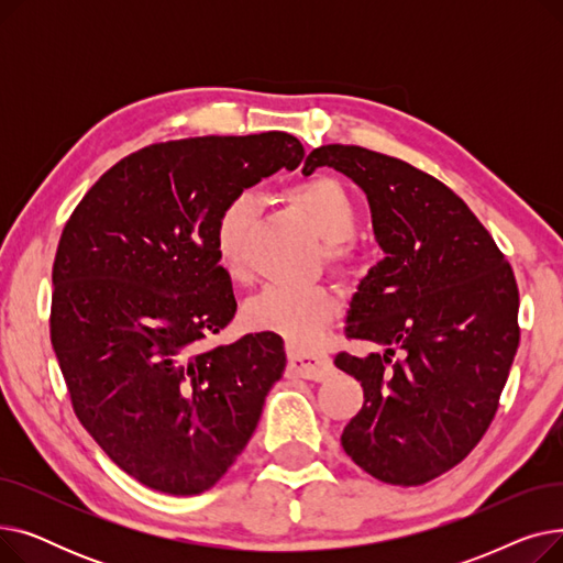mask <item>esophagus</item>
I'll return each mask as SVG.
<instances>
[{
  "mask_svg": "<svg viewBox=\"0 0 563 563\" xmlns=\"http://www.w3.org/2000/svg\"><path fill=\"white\" fill-rule=\"evenodd\" d=\"M287 356H289V365H287L289 376H301L308 380H323L331 372V361L327 353H321V351H299V349L289 346Z\"/></svg>",
  "mask_w": 563,
  "mask_h": 563,
  "instance_id": "esophagus-1",
  "label": "esophagus"
}]
</instances>
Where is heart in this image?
<instances>
[{
  "label": "heart",
  "instance_id": "1",
  "mask_svg": "<svg viewBox=\"0 0 563 563\" xmlns=\"http://www.w3.org/2000/svg\"><path fill=\"white\" fill-rule=\"evenodd\" d=\"M283 196L306 217L321 240H327L321 255L329 269L338 276L353 274L358 246L351 234L358 223V210L349 189L333 175H312L289 185ZM255 212V200L249 194H236L221 205L214 219V255L221 269L234 280L246 276L244 249ZM335 308L338 299L327 285H269L246 303L244 319L251 329L276 333L291 346H310L321 338Z\"/></svg>",
  "mask_w": 563,
  "mask_h": 563
}]
</instances>
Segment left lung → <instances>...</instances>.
<instances>
[{
    "mask_svg": "<svg viewBox=\"0 0 563 563\" xmlns=\"http://www.w3.org/2000/svg\"><path fill=\"white\" fill-rule=\"evenodd\" d=\"M317 166H333L367 194L386 253L353 294L344 335L388 351L335 356L365 395L342 448L383 484H427L475 450L495 418L520 342L514 269L433 175L342 143L314 147L303 173Z\"/></svg>",
    "mask_w": 563,
    "mask_h": 563,
    "instance_id": "left-lung-1",
    "label": "left lung"
}]
</instances>
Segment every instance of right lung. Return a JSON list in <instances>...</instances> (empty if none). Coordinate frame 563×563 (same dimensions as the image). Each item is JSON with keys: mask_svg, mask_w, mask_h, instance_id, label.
<instances>
[{"mask_svg": "<svg viewBox=\"0 0 563 563\" xmlns=\"http://www.w3.org/2000/svg\"><path fill=\"white\" fill-rule=\"evenodd\" d=\"M301 159L287 132L153 143L113 164L62 232L49 340L73 410L147 488L217 486L283 376L276 333L205 344L236 312L212 228L225 200Z\"/></svg>", "mask_w": 563, "mask_h": 563, "instance_id": "1", "label": "right lung"}]
</instances>
